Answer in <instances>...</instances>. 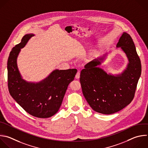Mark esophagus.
I'll return each instance as SVG.
<instances>
[{"label":"esophagus","instance_id":"34e87169","mask_svg":"<svg viewBox=\"0 0 148 148\" xmlns=\"http://www.w3.org/2000/svg\"><path fill=\"white\" fill-rule=\"evenodd\" d=\"M80 77V71H78L76 75H75V78L76 79H79Z\"/></svg>","mask_w":148,"mask_h":148}]
</instances>
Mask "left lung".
Listing matches in <instances>:
<instances>
[{
    "label": "left lung",
    "mask_w": 148,
    "mask_h": 148,
    "mask_svg": "<svg viewBox=\"0 0 148 148\" xmlns=\"http://www.w3.org/2000/svg\"><path fill=\"white\" fill-rule=\"evenodd\" d=\"M125 53L128 63L119 74H108L98 67L107 53L86 64L80 74V82L86 101L95 112L104 114L116 113L132 101L141 74V63L131 36L123 32L116 45Z\"/></svg>",
    "instance_id": "left-lung-1"
}]
</instances>
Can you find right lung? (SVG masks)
<instances>
[{"mask_svg":"<svg viewBox=\"0 0 148 148\" xmlns=\"http://www.w3.org/2000/svg\"><path fill=\"white\" fill-rule=\"evenodd\" d=\"M33 34L25 35L21 42L10 53L8 62V88L10 95L29 114L38 118H49L59 110L69 84L74 79L77 69L55 70L38 82H27L18 70L17 59Z\"/></svg>","mask_w":148,"mask_h":148,"instance_id":"obj_1","label":"right lung"}]
</instances>
